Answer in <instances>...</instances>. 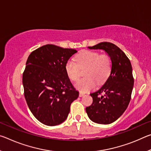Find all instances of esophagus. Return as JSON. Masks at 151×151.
Returning a JSON list of instances; mask_svg holds the SVG:
<instances>
[{
	"instance_id": "obj_1",
	"label": "esophagus",
	"mask_w": 151,
	"mask_h": 151,
	"mask_svg": "<svg viewBox=\"0 0 151 151\" xmlns=\"http://www.w3.org/2000/svg\"><path fill=\"white\" fill-rule=\"evenodd\" d=\"M84 95H85V94H84L83 93H82V92H80V93H79V96L80 97L83 96Z\"/></svg>"
}]
</instances>
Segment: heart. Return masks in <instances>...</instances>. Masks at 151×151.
<instances>
[{
  "instance_id": "b5f03b06",
  "label": "heart",
  "mask_w": 151,
  "mask_h": 151,
  "mask_svg": "<svg viewBox=\"0 0 151 151\" xmlns=\"http://www.w3.org/2000/svg\"><path fill=\"white\" fill-rule=\"evenodd\" d=\"M76 61L69 59L65 64L66 75L71 81H77L80 76V68L86 67L84 75L76 83V88L81 92H87L98 85L103 83L111 72L112 63L109 56L96 51L83 50L76 55Z\"/></svg>"
}]
</instances>
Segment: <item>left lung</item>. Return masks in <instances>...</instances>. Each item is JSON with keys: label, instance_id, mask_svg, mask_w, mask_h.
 Wrapping results in <instances>:
<instances>
[{"label": "left lung", "instance_id": "1", "mask_svg": "<svg viewBox=\"0 0 151 151\" xmlns=\"http://www.w3.org/2000/svg\"><path fill=\"white\" fill-rule=\"evenodd\" d=\"M88 48L105 51L111 57L112 68L103 86L91 94L93 103L86 107V112L96 123L111 124L123 114L131 101L134 85L131 61L123 51L111 42H103Z\"/></svg>", "mask_w": 151, "mask_h": 151}]
</instances>
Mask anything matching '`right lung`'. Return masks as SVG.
<instances>
[{
	"instance_id": "add662e5",
	"label": "right lung",
	"mask_w": 151,
	"mask_h": 151,
	"mask_svg": "<svg viewBox=\"0 0 151 151\" xmlns=\"http://www.w3.org/2000/svg\"><path fill=\"white\" fill-rule=\"evenodd\" d=\"M77 52L73 48L46 45L32 51L22 75L27 105L38 121L56 126L66 119L78 96L65 71V64Z\"/></svg>"
}]
</instances>
